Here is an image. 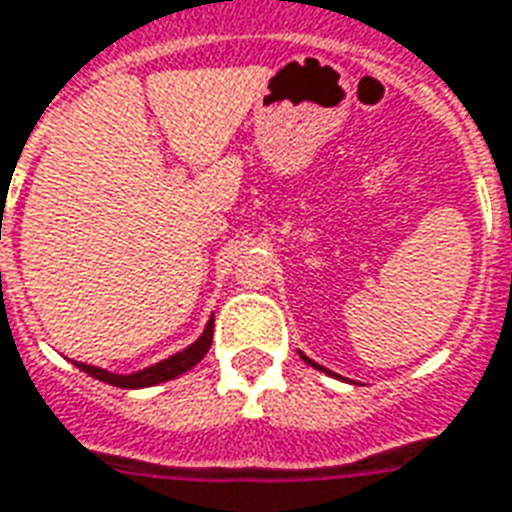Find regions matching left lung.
Listing matches in <instances>:
<instances>
[{
    "instance_id": "obj_1",
    "label": "left lung",
    "mask_w": 512,
    "mask_h": 512,
    "mask_svg": "<svg viewBox=\"0 0 512 512\" xmlns=\"http://www.w3.org/2000/svg\"><path fill=\"white\" fill-rule=\"evenodd\" d=\"M301 358H304V361H306V363H309V366H314V369H320V372H325V374H331V372H328V369H323V366H320V363H314V361H309V358H306L304 352H301Z\"/></svg>"
}]
</instances>
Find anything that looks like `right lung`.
Segmentation results:
<instances>
[{
	"instance_id": "add662e5",
	"label": "right lung",
	"mask_w": 512,
	"mask_h": 512,
	"mask_svg": "<svg viewBox=\"0 0 512 512\" xmlns=\"http://www.w3.org/2000/svg\"><path fill=\"white\" fill-rule=\"evenodd\" d=\"M211 339H214V317L206 323V331L200 333L198 342H192L187 350L176 352V355H170L165 361L154 363L149 369H140V372L132 374H116V372H105L100 366H89V363H78L75 366L86 372L94 380L108 382V385H116V388H151V385H160V382H168L173 377H179V374L189 372L192 366L198 361H203V355L211 347Z\"/></svg>"
}]
</instances>
